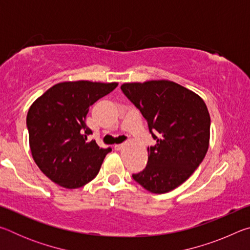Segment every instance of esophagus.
<instances>
[{
    "label": "esophagus",
    "mask_w": 250,
    "mask_h": 250,
    "mask_svg": "<svg viewBox=\"0 0 250 250\" xmlns=\"http://www.w3.org/2000/svg\"><path fill=\"white\" fill-rule=\"evenodd\" d=\"M122 147H124V143H121V145H116L115 146V150H121Z\"/></svg>",
    "instance_id": "obj_1"
}]
</instances>
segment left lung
Returning <instances> with one entry per match:
<instances>
[{"mask_svg":"<svg viewBox=\"0 0 250 250\" xmlns=\"http://www.w3.org/2000/svg\"><path fill=\"white\" fill-rule=\"evenodd\" d=\"M121 90L140 110L156 140L147 147L146 168L133 180L151 193L170 192L193 174L208 150L210 117L204 100L166 79L125 83Z\"/></svg>","mask_w":250,"mask_h":250,"instance_id":"1","label":"left lung"}]
</instances>
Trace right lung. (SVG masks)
<instances>
[{"mask_svg": "<svg viewBox=\"0 0 250 250\" xmlns=\"http://www.w3.org/2000/svg\"><path fill=\"white\" fill-rule=\"evenodd\" d=\"M118 83L88 80L54 84L28 109L26 125L32 156L54 183L78 188L92 181L111 149L88 141L86 125L89 107L108 95Z\"/></svg>", "mask_w": 250, "mask_h": 250, "instance_id": "1", "label": "right lung"}]
</instances>
